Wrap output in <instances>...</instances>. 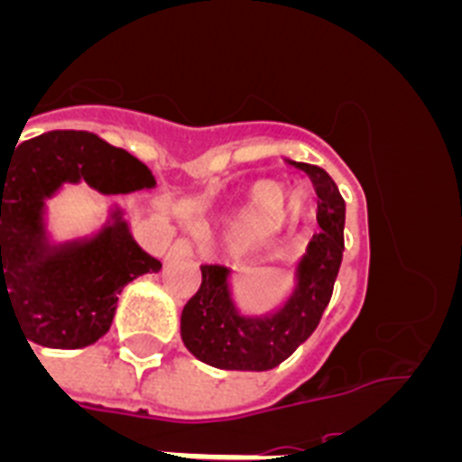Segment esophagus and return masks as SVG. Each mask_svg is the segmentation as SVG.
<instances>
[{"instance_id": "1", "label": "esophagus", "mask_w": 462, "mask_h": 462, "mask_svg": "<svg viewBox=\"0 0 462 462\" xmlns=\"http://www.w3.org/2000/svg\"><path fill=\"white\" fill-rule=\"evenodd\" d=\"M191 256V243L189 240H178L169 250V259H187Z\"/></svg>"}]
</instances>
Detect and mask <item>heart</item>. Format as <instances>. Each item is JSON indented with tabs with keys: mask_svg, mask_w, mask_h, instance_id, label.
Segmentation results:
<instances>
[{
	"mask_svg": "<svg viewBox=\"0 0 462 462\" xmlns=\"http://www.w3.org/2000/svg\"><path fill=\"white\" fill-rule=\"evenodd\" d=\"M305 206H308V199L303 191L282 196V189L275 182H256L231 222V240L250 243L268 231L277 219L282 222L289 217H300Z\"/></svg>",
	"mask_w": 462,
	"mask_h": 462,
	"instance_id": "heart-1",
	"label": "heart"
}]
</instances>
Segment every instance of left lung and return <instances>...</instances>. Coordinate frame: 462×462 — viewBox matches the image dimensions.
Returning <instances> with one entry per match:
<instances>
[{"instance_id":"left-lung-1","label":"left lung","mask_w":462,"mask_h":462,"mask_svg":"<svg viewBox=\"0 0 462 462\" xmlns=\"http://www.w3.org/2000/svg\"><path fill=\"white\" fill-rule=\"evenodd\" d=\"M312 178L319 196L308 250L293 263V287L268 312H245L236 300L234 271L203 266L201 287L185 305L180 336L199 361L219 370L266 373L287 361L319 326L328 308L345 252V199L319 166L296 164Z\"/></svg>"}]
</instances>
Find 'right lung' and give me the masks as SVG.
Here are the masks:
<instances>
[{
  "mask_svg": "<svg viewBox=\"0 0 462 462\" xmlns=\"http://www.w3.org/2000/svg\"><path fill=\"white\" fill-rule=\"evenodd\" d=\"M80 182L106 196L157 187L143 162L88 132H48L0 152V312L8 305L23 336L51 349L101 340L122 289L162 271L117 203L94 234H51L48 201Z\"/></svg>",
  "mask_w": 462,
  "mask_h": 462,
  "instance_id": "add662e5",
  "label": "right lung"
}]
</instances>
